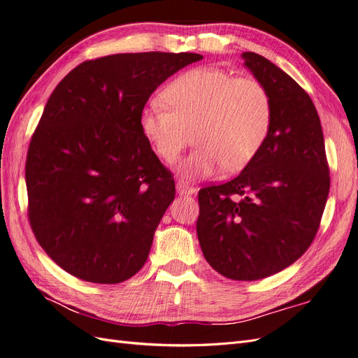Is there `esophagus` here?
Here are the masks:
<instances>
[{"instance_id": "esophagus-1", "label": "esophagus", "mask_w": 358, "mask_h": 358, "mask_svg": "<svg viewBox=\"0 0 358 358\" xmlns=\"http://www.w3.org/2000/svg\"><path fill=\"white\" fill-rule=\"evenodd\" d=\"M176 189H178V192L180 194V196H191V194H194V192L197 191L196 188L191 187L189 183L185 182V180H179L176 183Z\"/></svg>"}]
</instances>
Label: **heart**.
Masks as SVG:
<instances>
[{
  "instance_id": "obj_1",
  "label": "heart",
  "mask_w": 358,
  "mask_h": 358,
  "mask_svg": "<svg viewBox=\"0 0 358 358\" xmlns=\"http://www.w3.org/2000/svg\"><path fill=\"white\" fill-rule=\"evenodd\" d=\"M164 101L167 105L159 99L146 104L140 129L166 162L178 159L194 131L199 148L182 164L188 178L210 176L222 166L229 171L245 169L272 127L273 106L266 86L221 69L182 73L169 83Z\"/></svg>"
}]
</instances>
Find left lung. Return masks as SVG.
Listing matches in <instances>:
<instances>
[{"mask_svg": "<svg viewBox=\"0 0 358 358\" xmlns=\"http://www.w3.org/2000/svg\"><path fill=\"white\" fill-rule=\"evenodd\" d=\"M272 99L270 133L237 178L199 191L197 236L216 272L234 280L275 275L299 259L320 229L330 175L318 112L273 62L243 52Z\"/></svg>", "mask_w": 358, "mask_h": 358, "instance_id": "obj_1", "label": "left lung"}]
</instances>
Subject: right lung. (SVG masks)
Wrapping results in <instances>:
<instances>
[{"instance_id":"1","label":"right lung","mask_w":358,"mask_h":358,"mask_svg":"<svg viewBox=\"0 0 358 358\" xmlns=\"http://www.w3.org/2000/svg\"><path fill=\"white\" fill-rule=\"evenodd\" d=\"M200 59L143 52L85 61L49 96L27 155L28 218L70 275L119 284L146 263L176 191L140 115L162 82Z\"/></svg>"}]
</instances>
